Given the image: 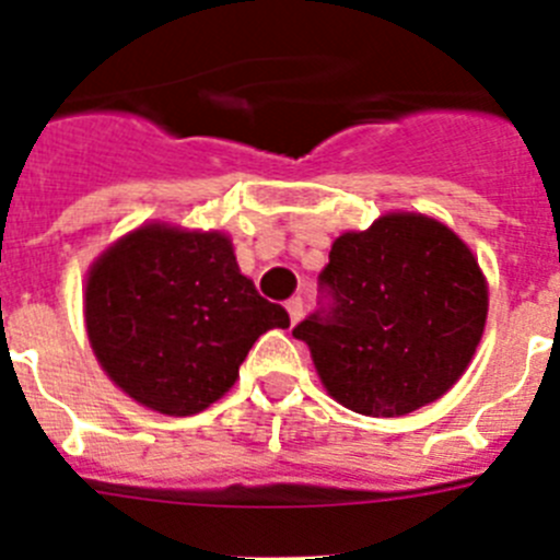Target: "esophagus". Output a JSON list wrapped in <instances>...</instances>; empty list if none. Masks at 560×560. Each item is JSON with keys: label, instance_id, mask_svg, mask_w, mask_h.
<instances>
[{"label": "esophagus", "instance_id": "34e87169", "mask_svg": "<svg viewBox=\"0 0 560 560\" xmlns=\"http://www.w3.org/2000/svg\"><path fill=\"white\" fill-rule=\"evenodd\" d=\"M285 311H289L291 325H296L303 319V300H300V296H291L289 303H285Z\"/></svg>", "mask_w": 560, "mask_h": 560}]
</instances>
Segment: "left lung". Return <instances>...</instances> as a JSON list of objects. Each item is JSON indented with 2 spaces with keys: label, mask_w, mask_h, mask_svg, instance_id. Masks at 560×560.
<instances>
[{
  "label": "left lung",
  "mask_w": 560,
  "mask_h": 560,
  "mask_svg": "<svg viewBox=\"0 0 560 560\" xmlns=\"http://www.w3.org/2000/svg\"><path fill=\"white\" fill-rule=\"evenodd\" d=\"M328 316L294 328L341 407L400 418L429 407L468 370L488 319V280L471 246L423 212H384L341 232L319 277Z\"/></svg>",
  "instance_id": "obj_1"
}]
</instances>
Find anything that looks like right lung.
<instances>
[{"instance_id": "add662e5", "label": "right lung", "mask_w": 560, "mask_h": 560, "mask_svg": "<svg viewBox=\"0 0 560 560\" xmlns=\"http://www.w3.org/2000/svg\"><path fill=\"white\" fill-rule=\"evenodd\" d=\"M83 323L114 387L187 418L230 393L257 336L289 328V314L241 275L226 232L151 221L89 266Z\"/></svg>"}]
</instances>
